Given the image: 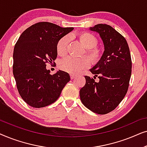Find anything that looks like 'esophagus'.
I'll list each match as a JSON object with an SVG mask.
<instances>
[{
  "mask_svg": "<svg viewBox=\"0 0 147 147\" xmlns=\"http://www.w3.org/2000/svg\"><path fill=\"white\" fill-rule=\"evenodd\" d=\"M76 75H74V74H71V75H70V78H71V80H73V79H74V78H76Z\"/></svg>",
  "mask_w": 147,
  "mask_h": 147,
  "instance_id": "obj_1",
  "label": "esophagus"
}]
</instances>
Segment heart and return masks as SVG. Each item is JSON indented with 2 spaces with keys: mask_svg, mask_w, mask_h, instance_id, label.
Returning a JSON list of instances; mask_svg holds the SVG:
<instances>
[{
  "mask_svg": "<svg viewBox=\"0 0 147 147\" xmlns=\"http://www.w3.org/2000/svg\"><path fill=\"white\" fill-rule=\"evenodd\" d=\"M78 38L82 46L85 49V53L92 63H96L101 59L102 52L100 48L96 45L98 39L89 32H82L78 35ZM70 42V37L65 35L61 38L57 44V52L58 55L63 56L67 53V48ZM86 57L74 58L67 57L61 59L59 67L61 70L69 74L79 73L88 67L90 61Z\"/></svg>",
  "mask_w": 147,
  "mask_h": 147,
  "instance_id": "obj_1",
  "label": "heart"
}]
</instances>
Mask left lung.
<instances>
[{"mask_svg":"<svg viewBox=\"0 0 147 147\" xmlns=\"http://www.w3.org/2000/svg\"><path fill=\"white\" fill-rule=\"evenodd\" d=\"M99 33L104 51L101 59L90 69L99 82L85 76L86 84L80 90L82 104L94 113L106 114L117 107L128 91L132 61L127 41L111 26L98 24L90 28Z\"/></svg>","mask_w":147,"mask_h":147,"instance_id":"1","label":"left lung"}]
</instances>
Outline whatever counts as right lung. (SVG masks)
Returning a JSON list of instances; mask_svg holds the SVG:
<instances>
[{"instance_id":"1","label":"right lung","mask_w":147,"mask_h":147,"mask_svg":"<svg viewBox=\"0 0 147 147\" xmlns=\"http://www.w3.org/2000/svg\"><path fill=\"white\" fill-rule=\"evenodd\" d=\"M73 29L39 22L24 31L16 43L13 75L20 96L32 107L43 108L55 102L69 82V74L61 70L51 75L46 63H55L58 41Z\"/></svg>"}]
</instances>
